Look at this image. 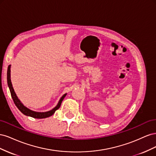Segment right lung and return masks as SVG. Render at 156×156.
<instances>
[{"mask_svg": "<svg viewBox=\"0 0 156 156\" xmlns=\"http://www.w3.org/2000/svg\"><path fill=\"white\" fill-rule=\"evenodd\" d=\"M10 66H11L10 65L8 66V72H7L8 85L9 87V88H10L11 96H12V98L13 100V102H14V103H15L16 107L19 108V110H20L23 113V114H24L25 115L31 116L32 118H34V119H45V118H48V117H49V116L53 115L55 113V112L57 109H58L59 107H60L62 100H64L65 96H66V94H65L64 95L62 98H61V99L58 103V105H56L54 108H53V109L49 111L45 112H35V111H31L22 104L21 101H20V100L17 98L15 92H14V90L12 87V84L11 83V79H10Z\"/></svg>", "mask_w": 156, "mask_h": 156, "instance_id": "right-lung-1", "label": "right lung"}]
</instances>
